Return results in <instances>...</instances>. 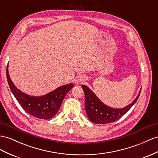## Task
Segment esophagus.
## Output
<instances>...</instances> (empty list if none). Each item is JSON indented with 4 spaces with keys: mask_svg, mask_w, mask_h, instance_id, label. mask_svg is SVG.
<instances>
[{
    "mask_svg": "<svg viewBox=\"0 0 158 158\" xmlns=\"http://www.w3.org/2000/svg\"><path fill=\"white\" fill-rule=\"evenodd\" d=\"M83 80L81 78V77H78L77 79H76V83H77V84H81L82 83H83Z\"/></svg>",
    "mask_w": 158,
    "mask_h": 158,
    "instance_id": "1",
    "label": "esophagus"
}]
</instances>
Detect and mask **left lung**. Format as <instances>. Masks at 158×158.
Masks as SVG:
<instances>
[{"instance_id":"obj_1","label":"left lung","mask_w":158,"mask_h":158,"mask_svg":"<svg viewBox=\"0 0 158 158\" xmlns=\"http://www.w3.org/2000/svg\"><path fill=\"white\" fill-rule=\"evenodd\" d=\"M81 87L85 96V106L87 115L91 122L96 124L110 123L120 119L135 104L141 92L139 91L135 100L129 106L122 109H114L103 104L87 86Z\"/></svg>"}]
</instances>
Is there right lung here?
<instances>
[{
  "label": "right lung",
  "mask_w": 158,
  "mask_h": 158,
  "mask_svg": "<svg viewBox=\"0 0 158 158\" xmlns=\"http://www.w3.org/2000/svg\"><path fill=\"white\" fill-rule=\"evenodd\" d=\"M6 78L12 93L23 110L29 114L41 119H49L56 114L64 98L74 86L73 83L67 84L56 89L45 95L33 97L24 94L15 87L9 77L8 66L6 67Z\"/></svg>",
  "instance_id": "obj_1"
}]
</instances>
